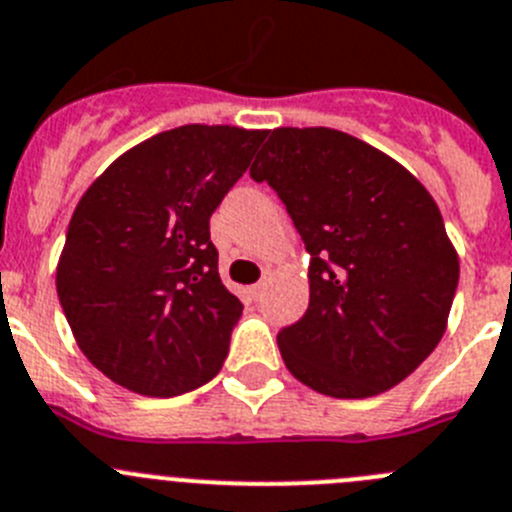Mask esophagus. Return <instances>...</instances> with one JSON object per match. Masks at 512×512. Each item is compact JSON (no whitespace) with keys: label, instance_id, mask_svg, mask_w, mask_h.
<instances>
[{"label":"esophagus","instance_id":"esophagus-1","mask_svg":"<svg viewBox=\"0 0 512 512\" xmlns=\"http://www.w3.org/2000/svg\"><path fill=\"white\" fill-rule=\"evenodd\" d=\"M264 287H266L264 281H259V284H253V287H251V297H253V299H259L261 292H264Z\"/></svg>","mask_w":512,"mask_h":512}]
</instances>
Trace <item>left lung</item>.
I'll use <instances>...</instances> for the list:
<instances>
[{
    "instance_id": "obj_1",
    "label": "left lung",
    "mask_w": 512,
    "mask_h": 512,
    "mask_svg": "<svg viewBox=\"0 0 512 512\" xmlns=\"http://www.w3.org/2000/svg\"><path fill=\"white\" fill-rule=\"evenodd\" d=\"M309 256V307L276 335L289 373L332 398L409 378L447 330L459 256L442 213L403 164L327 126H279L253 162Z\"/></svg>"
}]
</instances>
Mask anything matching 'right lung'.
Listing matches in <instances>:
<instances>
[{"mask_svg": "<svg viewBox=\"0 0 512 512\" xmlns=\"http://www.w3.org/2000/svg\"><path fill=\"white\" fill-rule=\"evenodd\" d=\"M261 139L225 124L162 131L75 205L55 287L78 348L116 386L170 398L223 365L243 307L220 281L210 215Z\"/></svg>", "mask_w": 512, "mask_h": 512, "instance_id": "add662e5", "label": "right lung"}]
</instances>
